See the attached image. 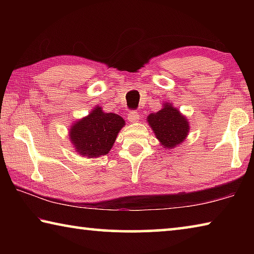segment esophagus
I'll return each mask as SVG.
<instances>
[{"mask_svg": "<svg viewBox=\"0 0 254 254\" xmlns=\"http://www.w3.org/2000/svg\"><path fill=\"white\" fill-rule=\"evenodd\" d=\"M127 120L130 122H136L139 121V113L136 111H131L130 113L127 114Z\"/></svg>", "mask_w": 254, "mask_h": 254, "instance_id": "obj_1", "label": "esophagus"}]
</instances>
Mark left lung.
Segmentation results:
<instances>
[{"mask_svg":"<svg viewBox=\"0 0 254 254\" xmlns=\"http://www.w3.org/2000/svg\"><path fill=\"white\" fill-rule=\"evenodd\" d=\"M150 127L163 148L173 149L186 139L189 132V123L186 117L180 113L171 103H166L157 113L147 118Z\"/></svg>","mask_w":254,"mask_h":254,"instance_id":"left-lung-1","label":"left lung"}]
</instances>
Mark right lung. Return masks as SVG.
I'll list each match as a JSON object with an SVG mask.
<instances>
[{
  "label": "right lung",
  "instance_id": "obj_1",
  "mask_svg": "<svg viewBox=\"0 0 254 254\" xmlns=\"http://www.w3.org/2000/svg\"><path fill=\"white\" fill-rule=\"evenodd\" d=\"M126 121L118 114L104 113L96 106L87 117L76 121L69 128V139L77 153L86 158L105 156L117 140Z\"/></svg>",
  "mask_w": 254,
  "mask_h": 254
}]
</instances>
